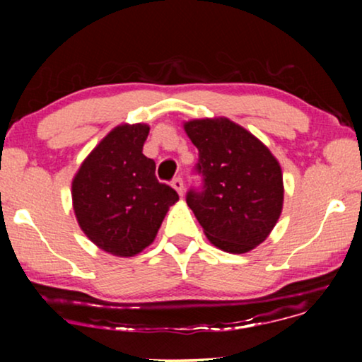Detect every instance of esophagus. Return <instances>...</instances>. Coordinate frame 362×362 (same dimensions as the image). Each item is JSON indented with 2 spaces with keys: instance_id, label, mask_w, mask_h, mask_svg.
I'll return each mask as SVG.
<instances>
[{
  "instance_id": "1",
  "label": "esophagus",
  "mask_w": 362,
  "mask_h": 362,
  "mask_svg": "<svg viewBox=\"0 0 362 362\" xmlns=\"http://www.w3.org/2000/svg\"><path fill=\"white\" fill-rule=\"evenodd\" d=\"M171 186L175 187V189L177 191V194H180V196L185 194V181H182V177H180V176L175 177V180L171 181Z\"/></svg>"
}]
</instances>
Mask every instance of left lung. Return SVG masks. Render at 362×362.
Instances as JSON below:
<instances>
[{"mask_svg":"<svg viewBox=\"0 0 362 362\" xmlns=\"http://www.w3.org/2000/svg\"><path fill=\"white\" fill-rule=\"evenodd\" d=\"M199 151L196 171L201 189L186 202L211 244L229 254H245L262 244L284 207V176L276 158L250 132L229 118L185 123Z\"/></svg>","mask_w":362,"mask_h":362,"instance_id":"obj_1","label":"left lung"}]
</instances>
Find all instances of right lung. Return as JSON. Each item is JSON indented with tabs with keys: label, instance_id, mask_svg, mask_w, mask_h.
<instances>
[{
	"label": "right lung",
	"instance_id": "1",
	"mask_svg": "<svg viewBox=\"0 0 362 362\" xmlns=\"http://www.w3.org/2000/svg\"><path fill=\"white\" fill-rule=\"evenodd\" d=\"M150 127L118 125L93 148L72 181L77 222L98 249L133 257L155 240L170 206L180 199L156 180L143 155Z\"/></svg>",
	"mask_w": 362,
	"mask_h": 362
}]
</instances>
